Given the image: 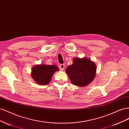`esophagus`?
Here are the masks:
<instances>
[{
    "label": "esophagus",
    "instance_id": "esophagus-1",
    "mask_svg": "<svg viewBox=\"0 0 129 129\" xmlns=\"http://www.w3.org/2000/svg\"><path fill=\"white\" fill-rule=\"evenodd\" d=\"M59 68H60V69L61 70V71L64 70V69H65V65L64 64H60Z\"/></svg>",
    "mask_w": 129,
    "mask_h": 129
}]
</instances>
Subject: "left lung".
Returning <instances> with one entry per match:
<instances>
[{"label":"left lung","instance_id":"1","mask_svg":"<svg viewBox=\"0 0 129 129\" xmlns=\"http://www.w3.org/2000/svg\"><path fill=\"white\" fill-rule=\"evenodd\" d=\"M71 83L79 87H85L92 81L95 76L94 62L87 58H75L73 64L66 70Z\"/></svg>","mask_w":129,"mask_h":129}]
</instances>
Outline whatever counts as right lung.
<instances>
[{"label": "right lung", "instance_id": "right-lung-1", "mask_svg": "<svg viewBox=\"0 0 129 129\" xmlns=\"http://www.w3.org/2000/svg\"><path fill=\"white\" fill-rule=\"evenodd\" d=\"M58 70L59 69L56 65H37L32 68L31 76L37 84L46 85L50 83L54 72Z\"/></svg>", "mask_w": 129, "mask_h": 129}]
</instances>
